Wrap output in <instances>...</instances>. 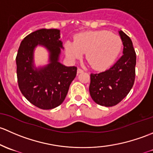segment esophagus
Returning a JSON list of instances; mask_svg holds the SVG:
<instances>
[{"mask_svg":"<svg viewBox=\"0 0 153 153\" xmlns=\"http://www.w3.org/2000/svg\"><path fill=\"white\" fill-rule=\"evenodd\" d=\"M83 71H83L82 68H78V69H77V74H81L82 73Z\"/></svg>","mask_w":153,"mask_h":153,"instance_id":"esophagus-1","label":"esophagus"}]
</instances>
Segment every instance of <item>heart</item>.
<instances>
[{
	"instance_id": "heart-1",
	"label": "heart",
	"mask_w": 153,
	"mask_h": 153,
	"mask_svg": "<svg viewBox=\"0 0 153 153\" xmlns=\"http://www.w3.org/2000/svg\"><path fill=\"white\" fill-rule=\"evenodd\" d=\"M122 40L111 31H88L75 37L74 42H65V53L70 59H79L86 52L85 57L91 67L102 70L109 67L118 57L122 48Z\"/></svg>"
}]
</instances>
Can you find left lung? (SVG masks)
I'll list each match as a JSON object with an SVG mask.
<instances>
[{"label":"left lung","instance_id":"obj_1","mask_svg":"<svg viewBox=\"0 0 153 153\" xmlns=\"http://www.w3.org/2000/svg\"><path fill=\"white\" fill-rule=\"evenodd\" d=\"M123 42V55L108 70L91 74L89 91L98 105L112 107L119 104L133 88L135 82L136 54L130 37L119 31Z\"/></svg>","mask_w":153,"mask_h":153}]
</instances>
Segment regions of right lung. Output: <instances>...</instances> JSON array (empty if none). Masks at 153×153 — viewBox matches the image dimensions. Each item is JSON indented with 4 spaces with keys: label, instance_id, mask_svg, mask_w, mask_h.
<instances>
[{
    "label": "right lung",
    "instance_id": "add662e5",
    "mask_svg": "<svg viewBox=\"0 0 153 153\" xmlns=\"http://www.w3.org/2000/svg\"><path fill=\"white\" fill-rule=\"evenodd\" d=\"M42 45L50 52V63L37 69L33 65V50ZM62 47L59 30L42 29L26 36L16 56L17 76L22 94L32 105L42 110L56 108L63 102L69 86L76 75V66L59 62Z\"/></svg>",
    "mask_w": 153,
    "mask_h": 153
}]
</instances>
